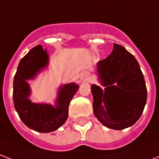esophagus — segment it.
Returning <instances> with one entry per match:
<instances>
[{
  "label": "esophagus",
  "instance_id": "esophagus-1",
  "mask_svg": "<svg viewBox=\"0 0 159 159\" xmlns=\"http://www.w3.org/2000/svg\"><path fill=\"white\" fill-rule=\"evenodd\" d=\"M82 76H83V80L84 82H89V74L88 71H83V74H82Z\"/></svg>",
  "mask_w": 159,
  "mask_h": 159
}]
</instances>
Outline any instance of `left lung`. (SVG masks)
<instances>
[{"mask_svg": "<svg viewBox=\"0 0 159 159\" xmlns=\"http://www.w3.org/2000/svg\"><path fill=\"white\" fill-rule=\"evenodd\" d=\"M102 89L91 85L94 116L104 126L124 129L136 123L147 99L144 76L135 58L123 46L114 43L112 52L96 65Z\"/></svg>", "mask_w": 159, "mask_h": 159, "instance_id": "left-lung-1", "label": "left lung"}]
</instances>
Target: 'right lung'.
Masks as SVG:
<instances>
[{
    "label": "right lung",
    "mask_w": 159,
    "mask_h": 159,
    "mask_svg": "<svg viewBox=\"0 0 159 159\" xmlns=\"http://www.w3.org/2000/svg\"><path fill=\"white\" fill-rule=\"evenodd\" d=\"M48 63L47 50L36 46L20 60L13 79L12 98L16 111L26 126L41 133L54 131L66 123L70 102L79 89L76 83H66L59 87L54 105L32 102L28 81L35 79Z\"/></svg>",
    "instance_id": "obj_1"
}]
</instances>
